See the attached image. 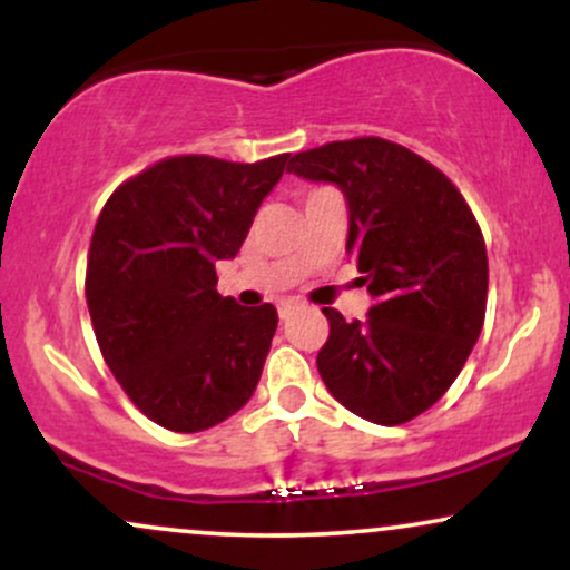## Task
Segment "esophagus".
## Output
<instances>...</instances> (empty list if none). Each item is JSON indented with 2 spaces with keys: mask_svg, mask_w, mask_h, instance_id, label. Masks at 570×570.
Listing matches in <instances>:
<instances>
[{
  "mask_svg": "<svg viewBox=\"0 0 570 570\" xmlns=\"http://www.w3.org/2000/svg\"><path fill=\"white\" fill-rule=\"evenodd\" d=\"M292 313H294V303H281L278 305V316L281 318H289Z\"/></svg>",
  "mask_w": 570,
  "mask_h": 570,
  "instance_id": "esophagus-1",
  "label": "esophagus"
}]
</instances>
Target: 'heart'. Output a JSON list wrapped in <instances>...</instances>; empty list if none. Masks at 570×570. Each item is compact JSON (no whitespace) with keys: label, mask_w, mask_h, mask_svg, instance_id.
Returning a JSON list of instances; mask_svg holds the SVG:
<instances>
[{"label":"heart","mask_w":570,"mask_h":570,"mask_svg":"<svg viewBox=\"0 0 570 570\" xmlns=\"http://www.w3.org/2000/svg\"><path fill=\"white\" fill-rule=\"evenodd\" d=\"M316 189H322V187H316ZM316 189H311V193H316Z\"/></svg>","instance_id":"obj_1"}]
</instances>
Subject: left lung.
Instances as JSON below:
<instances>
[{"mask_svg": "<svg viewBox=\"0 0 570 570\" xmlns=\"http://www.w3.org/2000/svg\"><path fill=\"white\" fill-rule=\"evenodd\" d=\"M286 171L348 198V252L375 299L364 322L322 307L318 375L343 407L402 426L444 396L466 364L488 303V252L472 208L440 168L381 136L330 141Z\"/></svg>", "mask_w": 570, "mask_h": 570, "instance_id": "obj_1", "label": "left lung"}]
</instances>
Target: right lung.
I'll list each match as a JSON object with an SVG mask.
<instances>
[{
    "instance_id": "obj_1",
    "label": "right lung",
    "mask_w": 570,
    "mask_h": 570,
    "mask_svg": "<svg viewBox=\"0 0 570 570\" xmlns=\"http://www.w3.org/2000/svg\"><path fill=\"white\" fill-rule=\"evenodd\" d=\"M289 155H174L109 195L90 238L85 299L104 362L130 402L181 434L212 429L257 389L278 313L217 292Z\"/></svg>"
}]
</instances>
